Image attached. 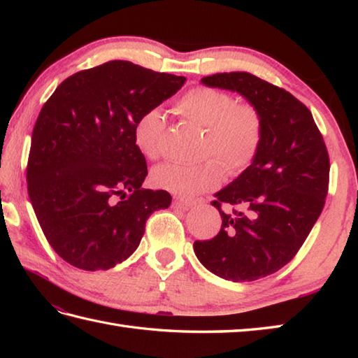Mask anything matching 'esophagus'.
Instances as JSON below:
<instances>
[{
  "label": "esophagus",
  "instance_id": "1",
  "mask_svg": "<svg viewBox=\"0 0 358 358\" xmlns=\"http://www.w3.org/2000/svg\"><path fill=\"white\" fill-rule=\"evenodd\" d=\"M175 203H177L178 206L183 208V209H191V208L195 206V204H199V200H185V199H178Z\"/></svg>",
  "mask_w": 358,
  "mask_h": 358
}]
</instances>
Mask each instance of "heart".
<instances>
[{
    "mask_svg": "<svg viewBox=\"0 0 358 358\" xmlns=\"http://www.w3.org/2000/svg\"><path fill=\"white\" fill-rule=\"evenodd\" d=\"M180 115L204 129L203 155H214L232 175L254 163L263 143L262 113L250 103H235L224 90L199 86L180 98ZM166 132L163 112L154 108L134 126V141L143 155L157 158ZM223 167L215 158L195 164L164 163L152 171V183L180 196H194L222 183Z\"/></svg>",
    "mask_w": 358,
    "mask_h": 358,
    "instance_id": "heart-1",
    "label": "heart"
}]
</instances>
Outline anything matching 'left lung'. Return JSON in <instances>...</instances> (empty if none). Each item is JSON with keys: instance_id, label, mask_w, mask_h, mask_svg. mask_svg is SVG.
I'll return each instance as SVG.
<instances>
[{"instance_id": "obj_1", "label": "left lung", "mask_w": 358, "mask_h": 358, "mask_svg": "<svg viewBox=\"0 0 358 358\" xmlns=\"http://www.w3.org/2000/svg\"><path fill=\"white\" fill-rule=\"evenodd\" d=\"M201 83L245 96L260 110L264 132L254 163L212 201L222 229L195 241L194 252L218 277L254 281L291 262L320 217L329 186L328 149L313 113L285 89L248 72L215 73Z\"/></svg>"}]
</instances>
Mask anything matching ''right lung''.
Here are the masks:
<instances>
[{
  "label": "right lung",
  "mask_w": 358,
  "mask_h": 358,
  "mask_svg": "<svg viewBox=\"0 0 358 358\" xmlns=\"http://www.w3.org/2000/svg\"><path fill=\"white\" fill-rule=\"evenodd\" d=\"M185 77L113 59L66 78L32 132L27 192L53 250L83 271H106L138 248L166 191L143 189L146 158L134 141L144 112L177 94Z\"/></svg>",
  "instance_id": "add662e5"
}]
</instances>
